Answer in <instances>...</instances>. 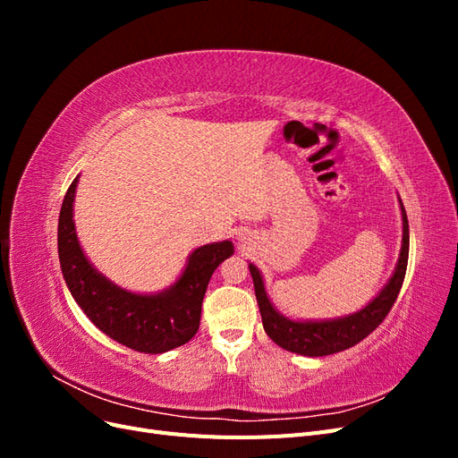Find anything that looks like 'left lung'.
I'll use <instances>...</instances> for the list:
<instances>
[{"label":"left lung","mask_w":458,"mask_h":458,"mask_svg":"<svg viewBox=\"0 0 458 458\" xmlns=\"http://www.w3.org/2000/svg\"><path fill=\"white\" fill-rule=\"evenodd\" d=\"M399 204L401 217H403V239H401V250L395 271L392 279L380 290L378 296L370 300L363 310L352 315L325 318V321H294V318H288L273 308L271 300L267 298L266 286H263V276L259 269L254 263L248 266L254 281L263 328H266L267 336L276 345H281L283 350L308 357L332 355L359 344L384 321L386 315L394 308L401 284H403L409 259V221L401 199Z\"/></svg>","instance_id":"left-lung-1"}]
</instances>
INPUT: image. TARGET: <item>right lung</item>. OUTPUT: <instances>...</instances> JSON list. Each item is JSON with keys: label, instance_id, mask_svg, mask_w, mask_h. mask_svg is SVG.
I'll list each match as a JSON object with an SVG mask.
<instances>
[{"label": "right lung", "instance_id": "add662e5", "mask_svg": "<svg viewBox=\"0 0 458 458\" xmlns=\"http://www.w3.org/2000/svg\"><path fill=\"white\" fill-rule=\"evenodd\" d=\"M78 177L68 187L59 216V261L64 283L89 321L106 336L141 353H164L187 344L200 327L208 283L233 256L231 241L204 244L187 258L179 279L157 294H135L97 271L84 254L74 225Z\"/></svg>", "mask_w": 458, "mask_h": 458}]
</instances>
